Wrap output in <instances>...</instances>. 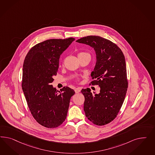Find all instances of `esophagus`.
I'll return each mask as SVG.
<instances>
[{
    "mask_svg": "<svg viewBox=\"0 0 155 155\" xmlns=\"http://www.w3.org/2000/svg\"><path fill=\"white\" fill-rule=\"evenodd\" d=\"M81 87H77V88H76L75 89V93H80V91H81Z\"/></svg>",
    "mask_w": 155,
    "mask_h": 155,
    "instance_id": "1",
    "label": "esophagus"
}]
</instances>
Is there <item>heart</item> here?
Returning a JSON list of instances; mask_svg holds the SVG:
<instances>
[{"instance_id":"obj_1","label":"heart","mask_w":155,"mask_h":155,"mask_svg":"<svg viewBox=\"0 0 155 155\" xmlns=\"http://www.w3.org/2000/svg\"><path fill=\"white\" fill-rule=\"evenodd\" d=\"M84 54H88V53H84V52H81V53H80L78 54V56H82V55Z\"/></svg>"}]
</instances>
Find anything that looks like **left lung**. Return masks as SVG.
Returning <instances> with one entry per match:
<instances>
[{"label":"left lung","mask_w":155,"mask_h":155,"mask_svg":"<svg viewBox=\"0 0 155 155\" xmlns=\"http://www.w3.org/2000/svg\"><path fill=\"white\" fill-rule=\"evenodd\" d=\"M76 41L93 48L97 57L91 84L98 85L100 92L91 93L89 88L81 90L86 117L94 124H107L117 117L127 93L125 57L115 44L100 36H88Z\"/></svg>","instance_id":"8db88e82"}]
</instances>
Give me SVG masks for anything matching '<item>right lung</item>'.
Returning <instances> with one entry per match:
<instances>
[{
  "instance_id": "right-lung-1",
  "label": "right lung",
  "mask_w": 155,
  "mask_h": 155,
  "mask_svg": "<svg viewBox=\"0 0 155 155\" xmlns=\"http://www.w3.org/2000/svg\"><path fill=\"white\" fill-rule=\"evenodd\" d=\"M74 40L70 38L40 42L29 50L24 61L22 89L33 117L44 127L56 128L65 121L75 94L69 87L60 91L51 84L61 54Z\"/></svg>"
}]
</instances>
